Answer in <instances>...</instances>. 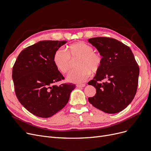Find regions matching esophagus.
I'll list each match as a JSON object with an SVG mask.
<instances>
[{"instance_id":"34e87169","label":"esophagus","mask_w":151,"mask_h":151,"mask_svg":"<svg viewBox=\"0 0 151 151\" xmlns=\"http://www.w3.org/2000/svg\"><path fill=\"white\" fill-rule=\"evenodd\" d=\"M86 84H78L77 86V87H78V88H83V87H85Z\"/></svg>"}]
</instances>
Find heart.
<instances>
[{
    "label": "heart",
    "mask_w": 151,
    "mask_h": 151,
    "mask_svg": "<svg viewBox=\"0 0 151 151\" xmlns=\"http://www.w3.org/2000/svg\"><path fill=\"white\" fill-rule=\"evenodd\" d=\"M78 58L76 65L78 67L73 70L68 76L71 83L80 84L88 79L90 72L96 73L101 67L102 57L100 53L94 51L91 45L84 42H77L70 45L66 51L59 48L53 56V62L56 68L63 74L70 70L72 59Z\"/></svg>",
    "instance_id": "1"
}]
</instances>
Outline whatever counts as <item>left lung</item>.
<instances>
[{
	"label": "left lung",
	"mask_w": 151,
	"mask_h": 151,
	"mask_svg": "<svg viewBox=\"0 0 151 151\" xmlns=\"http://www.w3.org/2000/svg\"><path fill=\"white\" fill-rule=\"evenodd\" d=\"M88 42L103 57L101 68L88 83L96 90L88 101L105 113L122 111L132 102L137 89L139 67L134 54L129 47L114 38L96 37Z\"/></svg>",
	"instance_id": "8db88e82"
}]
</instances>
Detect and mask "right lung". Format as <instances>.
Here are the masks:
<instances>
[{
    "label": "right lung",
    "mask_w": 151,
    "mask_h": 151,
    "mask_svg": "<svg viewBox=\"0 0 151 151\" xmlns=\"http://www.w3.org/2000/svg\"><path fill=\"white\" fill-rule=\"evenodd\" d=\"M67 41H41L19 53L12 67L16 96L33 115L48 118L64 107L75 84L55 83L64 80L53 62L57 50Z\"/></svg>",
    "instance_id": "obj_1"
}]
</instances>
